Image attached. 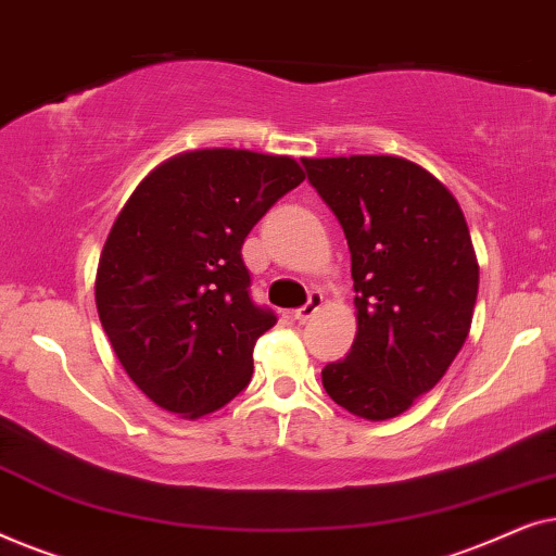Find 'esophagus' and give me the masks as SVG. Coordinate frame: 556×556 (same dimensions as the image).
Masks as SVG:
<instances>
[{
  "mask_svg": "<svg viewBox=\"0 0 556 556\" xmlns=\"http://www.w3.org/2000/svg\"><path fill=\"white\" fill-rule=\"evenodd\" d=\"M321 306H324V295L321 293H311V299H308L306 306H301V308L293 311V318L299 324H306V321H311V318L318 314V308H321Z\"/></svg>",
  "mask_w": 556,
  "mask_h": 556,
  "instance_id": "34e87169",
  "label": "esophagus"
}]
</instances>
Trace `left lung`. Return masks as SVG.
Here are the masks:
<instances>
[{"mask_svg": "<svg viewBox=\"0 0 556 556\" xmlns=\"http://www.w3.org/2000/svg\"><path fill=\"white\" fill-rule=\"evenodd\" d=\"M308 181L344 227L356 337L326 364L339 407L379 422L407 413L451 367L473 321L478 257L443 181L402 156L303 159Z\"/></svg>", "mask_w": 556, "mask_h": 556, "instance_id": "left-lung-1", "label": "left lung"}]
</instances>
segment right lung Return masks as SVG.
Masks as SVG:
<instances>
[{
    "label": "right lung",
    "mask_w": 556,
    "mask_h": 556,
    "mask_svg": "<svg viewBox=\"0 0 556 556\" xmlns=\"http://www.w3.org/2000/svg\"><path fill=\"white\" fill-rule=\"evenodd\" d=\"M306 179L293 156L197 149L139 181L103 242L96 308L121 367L187 420L225 407L253 375V346L276 326L248 295L242 242Z\"/></svg>",
    "instance_id": "obj_1"
}]
</instances>
